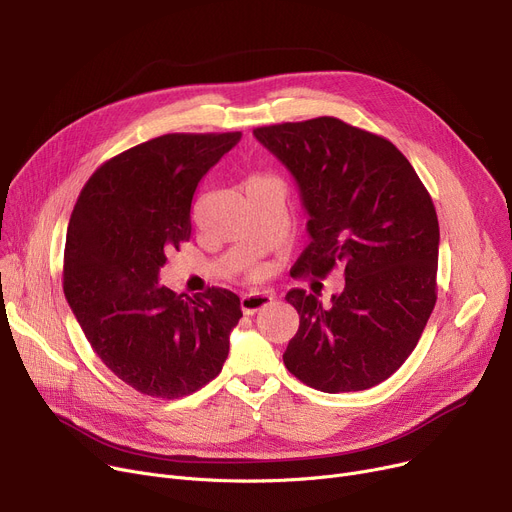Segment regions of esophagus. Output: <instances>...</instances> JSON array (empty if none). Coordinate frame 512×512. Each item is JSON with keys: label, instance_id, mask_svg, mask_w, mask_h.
Returning a JSON list of instances; mask_svg holds the SVG:
<instances>
[{"label": "esophagus", "instance_id": "esophagus-1", "mask_svg": "<svg viewBox=\"0 0 512 512\" xmlns=\"http://www.w3.org/2000/svg\"><path fill=\"white\" fill-rule=\"evenodd\" d=\"M272 301H274V297H272V294H267V292H249V294H242V297H240V309L245 315H253L259 309L270 305Z\"/></svg>", "mask_w": 512, "mask_h": 512}]
</instances>
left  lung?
Listing matches in <instances>:
<instances>
[{
	"instance_id": "obj_1",
	"label": "left lung",
	"mask_w": 512,
	"mask_h": 512,
	"mask_svg": "<svg viewBox=\"0 0 512 512\" xmlns=\"http://www.w3.org/2000/svg\"><path fill=\"white\" fill-rule=\"evenodd\" d=\"M290 170L309 213V247L290 276L344 270V290L321 307L292 288L299 332L286 369L321 392L378 386L407 361L438 299L440 226L411 161L380 134L332 116L253 130Z\"/></svg>"
}]
</instances>
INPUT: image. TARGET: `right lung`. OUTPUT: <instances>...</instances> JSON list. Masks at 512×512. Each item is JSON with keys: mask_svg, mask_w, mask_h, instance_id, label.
Wrapping results in <instances>:
<instances>
[{"mask_svg": "<svg viewBox=\"0 0 512 512\" xmlns=\"http://www.w3.org/2000/svg\"><path fill=\"white\" fill-rule=\"evenodd\" d=\"M240 132H172L107 159L70 215L64 294L105 367L137 392L180 398L222 371L242 317L226 288L197 297L157 282L172 249L191 238L199 180Z\"/></svg>", "mask_w": 512, "mask_h": 512, "instance_id": "obj_1", "label": "right lung"}]
</instances>
